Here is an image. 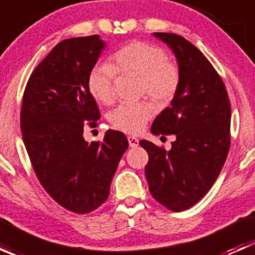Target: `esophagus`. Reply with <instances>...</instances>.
Returning a JSON list of instances; mask_svg holds the SVG:
<instances>
[{
    "label": "esophagus",
    "mask_w": 255,
    "mask_h": 255,
    "mask_svg": "<svg viewBox=\"0 0 255 255\" xmlns=\"http://www.w3.org/2000/svg\"><path fill=\"white\" fill-rule=\"evenodd\" d=\"M128 143H129L130 148H135V146H138V144H139V140L135 137H133V135H129V137H128Z\"/></svg>",
    "instance_id": "34e87169"
}]
</instances>
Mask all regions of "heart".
<instances>
[{"instance_id":"b5f03b06","label":"heart","mask_w":255,"mask_h":255,"mask_svg":"<svg viewBox=\"0 0 255 255\" xmlns=\"http://www.w3.org/2000/svg\"><path fill=\"white\" fill-rule=\"evenodd\" d=\"M113 65L99 63L91 69L87 87L96 101L109 105L115 99V79L117 73L140 76V90L160 104L171 101L180 86V70L169 60L165 50L146 42H132L112 55ZM155 112L150 101L125 102L110 113V122L126 133L143 129Z\"/></svg>"}]
</instances>
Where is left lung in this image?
<instances>
[{
	"instance_id": "obj_1",
	"label": "left lung",
	"mask_w": 255,
	"mask_h": 255,
	"mask_svg": "<svg viewBox=\"0 0 255 255\" xmlns=\"http://www.w3.org/2000/svg\"><path fill=\"white\" fill-rule=\"evenodd\" d=\"M171 48L180 86L156 116L151 133L175 134L170 150L140 140L149 155L145 176L151 196L170 211H185L215 184L231 145V104L222 79L194 44L174 33H154Z\"/></svg>"
}]
</instances>
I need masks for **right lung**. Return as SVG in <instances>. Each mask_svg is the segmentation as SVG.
I'll list each match as a JSON object with an SVG mask.
<instances>
[{"instance_id":"right-lung-1","label":"right lung","mask_w":255,"mask_h":255,"mask_svg":"<svg viewBox=\"0 0 255 255\" xmlns=\"http://www.w3.org/2000/svg\"><path fill=\"white\" fill-rule=\"evenodd\" d=\"M105 42L99 35L58 43L38 64L23 94L20 130L38 180L60 206L84 215L107 200L112 177L128 148L118 130L86 142L84 125L100 111L87 78Z\"/></svg>"}]
</instances>
